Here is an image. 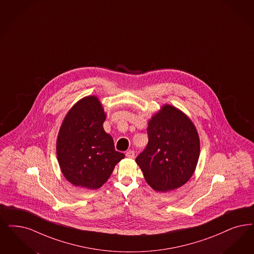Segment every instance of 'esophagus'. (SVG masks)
Returning a JSON list of instances; mask_svg holds the SVG:
<instances>
[{"instance_id": "obj_1", "label": "esophagus", "mask_w": 254, "mask_h": 254, "mask_svg": "<svg viewBox=\"0 0 254 254\" xmlns=\"http://www.w3.org/2000/svg\"><path fill=\"white\" fill-rule=\"evenodd\" d=\"M134 151L133 150H128L127 152H126V156L128 157V158H133L134 157Z\"/></svg>"}]
</instances>
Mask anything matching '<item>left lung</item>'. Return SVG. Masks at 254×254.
Masks as SVG:
<instances>
[{
  "instance_id": "left-lung-1",
  "label": "left lung",
  "mask_w": 254,
  "mask_h": 254,
  "mask_svg": "<svg viewBox=\"0 0 254 254\" xmlns=\"http://www.w3.org/2000/svg\"><path fill=\"white\" fill-rule=\"evenodd\" d=\"M149 142L136 157L146 182L166 192L184 186L193 175L199 156V138L186 114L165 104L148 123Z\"/></svg>"
}]
</instances>
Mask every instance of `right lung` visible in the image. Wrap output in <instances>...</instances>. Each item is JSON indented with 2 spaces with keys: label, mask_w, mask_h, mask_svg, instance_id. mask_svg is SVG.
<instances>
[{
  "label": "right lung",
  "mask_w": 254,
  "mask_h": 254,
  "mask_svg": "<svg viewBox=\"0 0 254 254\" xmlns=\"http://www.w3.org/2000/svg\"><path fill=\"white\" fill-rule=\"evenodd\" d=\"M105 113L96 96L77 102L58 132L57 154L65 178L75 187L100 188L124 154L115 150L112 136L103 127Z\"/></svg>",
  "instance_id": "obj_1"
}]
</instances>
